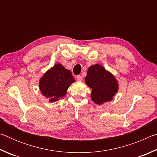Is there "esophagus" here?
Masks as SVG:
<instances>
[{
    "instance_id": "1",
    "label": "esophagus",
    "mask_w": 157,
    "mask_h": 157,
    "mask_svg": "<svg viewBox=\"0 0 157 157\" xmlns=\"http://www.w3.org/2000/svg\"><path fill=\"white\" fill-rule=\"evenodd\" d=\"M76 79L78 81H82V76L81 75H78V76L76 77Z\"/></svg>"
}]
</instances>
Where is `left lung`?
I'll use <instances>...</instances> for the list:
<instances>
[{"instance_id":"8db88e82","label":"left lung","mask_w":157,"mask_h":157,"mask_svg":"<svg viewBox=\"0 0 157 157\" xmlns=\"http://www.w3.org/2000/svg\"><path fill=\"white\" fill-rule=\"evenodd\" d=\"M85 83L91 89V100L99 105L109 102L118 91V82L115 77L98 63L89 68Z\"/></svg>"}]
</instances>
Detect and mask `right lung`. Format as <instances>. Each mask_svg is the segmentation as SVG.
<instances>
[{"label":"right lung","instance_id":"right-lung-1","mask_svg":"<svg viewBox=\"0 0 157 157\" xmlns=\"http://www.w3.org/2000/svg\"><path fill=\"white\" fill-rule=\"evenodd\" d=\"M75 82L71 71L61 63H56L48 70L40 78L39 83L41 94L54 102L65 96L68 87Z\"/></svg>","mask_w":157,"mask_h":157}]
</instances>
